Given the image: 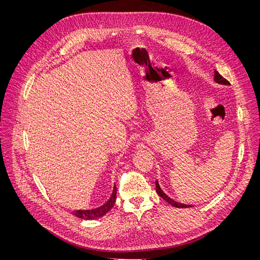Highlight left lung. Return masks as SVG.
Masks as SVG:
<instances>
[{
  "mask_svg": "<svg viewBox=\"0 0 260 260\" xmlns=\"http://www.w3.org/2000/svg\"><path fill=\"white\" fill-rule=\"evenodd\" d=\"M215 81L218 83V84H222V85H230V83L224 79L218 72H215ZM155 187H156V193L158 196H160L164 200H166L169 204H171L172 206H175V207H180V208H187V207H191V205H185V204H182V203H178L176 201H174L173 199L169 198L166 194H165L159 187V184L157 182V180L155 181Z\"/></svg>",
  "mask_w": 260,
  "mask_h": 260,
  "instance_id": "left-lung-1",
  "label": "left lung"
}]
</instances>
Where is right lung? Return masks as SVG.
Segmentation results:
<instances>
[{
    "instance_id": "add662e5",
    "label": "right lung",
    "mask_w": 260,
    "mask_h": 260,
    "mask_svg": "<svg viewBox=\"0 0 260 260\" xmlns=\"http://www.w3.org/2000/svg\"><path fill=\"white\" fill-rule=\"evenodd\" d=\"M116 194H117V190H116V185H115L114 190H113V194H112L110 200L106 204H104L103 206L95 208V209L76 210V211H74V215L83 220H94V219L102 218L114 206L115 201H116Z\"/></svg>"
}]
</instances>
